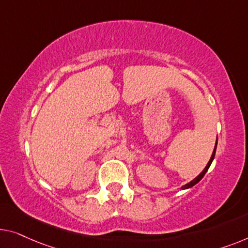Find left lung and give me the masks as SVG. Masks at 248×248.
I'll use <instances>...</instances> for the list:
<instances>
[{
    "label": "left lung",
    "mask_w": 248,
    "mask_h": 248,
    "mask_svg": "<svg viewBox=\"0 0 248 248\" xmlns=\"http://www.w3.org/2000/svg\"><path fill=\"white\" fill-rule=\"evenodd\" d=\"M216 147H217V141H216V145H215V149H214V151H213V155H212V157H210V160L208 161V164H207V166H206V167H205L204 170H202L201 173H199V175H198L197 177H196L195 179L191 180L190 183H188V184L185 185V186H183V187H182V189H188V188H190V187L195 186V185L197 184L198 182H201V179L202 178V177L205 176V173L207 172V170H208V168L210 167V165H212V162H213V160H214V158H215V154H216Z\"/></svg>",
    "instance_id": "8db88e82"
}]
</instances>
